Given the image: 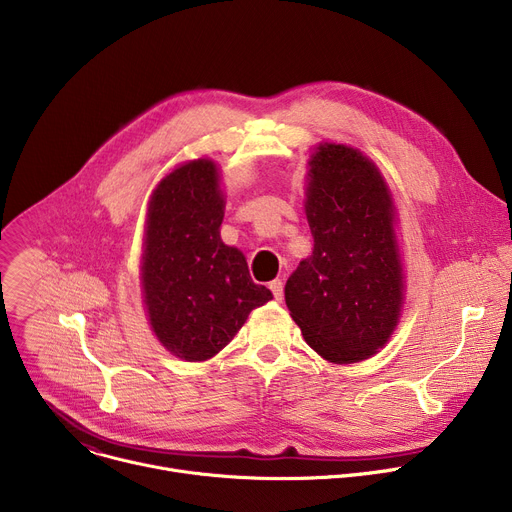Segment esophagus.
I'll return each mask as SVG.
<instances>
[{"label": "esophagus", "instance_id": "esophagus-1", "mask_svg": "<svg viewBox=\"0 0 512 512\" xmlns=\"http://www.w3.org/2000/svg\"><path fill=\"white\" fill-rule=\"evenodd\" d=\"M269 289H271V294H273V298H275L277 302L283 300V281H281V279H273V281L269 283Z\"/></svg>", "mask_w": 512, "mask_h": 512}]
</instances>
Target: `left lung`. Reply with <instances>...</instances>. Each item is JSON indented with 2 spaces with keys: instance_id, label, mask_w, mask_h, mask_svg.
Instances as JSON below:
<instances>
[{
  "instance_id": "1",
  "label": "left lung",
  "mask_w": 512,
  "mask_h": 512,
  "mask_svg": "<svg viewBox=\"0 0 512 512\" xmlns=\"http://www.w3.org/2000/svg\"><path fill=\"white\" fill-rule=\"evenodd\" d=\"M310 166L314 251L289 275L285 304L320 356L348 364L375 354L399 320L393 202L375 164L354 148L320 145Z\"/></svg>"
}]
</instances>
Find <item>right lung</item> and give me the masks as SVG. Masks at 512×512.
<instances>
[{
  "mask_svg": "<svg viewBox=\"0 0 512 512\" xmlns=\"http://www.w3.org/2000/svg\"><path fill=\"white\" fill-rule=\"evenodd\" d=\"M225 200L212 162L196 160L154 190L141 265L158 340L184 360H206L273 296L253 283L243 253L221 241Z\"/></svg>",
  "mask_w": 512,
  "mask_h": 512,
  "instance_id": "obj_1",
  "label": "right lung"
}]
</instances>
